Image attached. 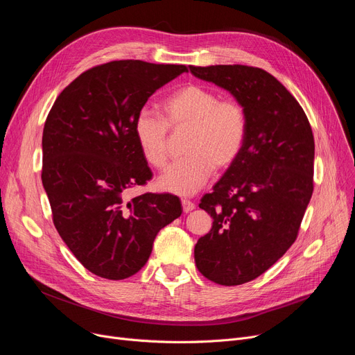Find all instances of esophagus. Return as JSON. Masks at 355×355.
<instances>
[{"instance_id":"1","label":"esophagus","mask_w":355,"mask_h":355,"mask_svg":"<svg viewBox=\"0 0 355 355\" xmlns=\"http://www.w3.org/2000/svg\"><path fill=\"white\" fill-rule=\"evenodd\" d=\"M181 204H182V210H184V213H190V211H193V210L196 209V204H194L193 201L187 200V198L181 200Z\"/></svg>"}]
</instances>
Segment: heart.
Instances as JSON below:
<instances>
[{
  "label": "heart",
  "instance_id": "obj_1",
  "mask_svg": "<svg viewBox=\"0 0 355 355\" xmlns=\"http://www.w3.org/2000/svg\"><path fill=\"white\" fill-rule=\"evenodd\" d=\"M164 118L142 109L134 134L145 161L158 170L168 162V126L189 129L184 153L158 180L159 189L177 196L197 193L216 170L230 166L243 148L246 110L234 99H220L207 86H182L161 103Z\"/></svg>",
  "mask_w": 355,
  "mask_h": 355
}]
</instances>
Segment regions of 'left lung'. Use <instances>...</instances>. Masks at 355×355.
I'll use <instances>...</instances> for the list:
<instances>
[{
  "label": "left lung",
  "instance_id": "8db88e82",
  "mask_svg": "<svg viewBox=\"0 0 355 355\" xmlns=\"http://www.w3.org/2000/svg\"><path fill=\"white\" fill-rule=\"evenodd\" d=\"M190 71L230 92L246 110L241 153L201 198L213 226L194 248L202 276L241 285L265 273L296 240L313 191L312 129L301 105L263 69L216 64Z\"/></svg>",
  "mask_w": 355,
  "mask_h": 355
}]
</instances>
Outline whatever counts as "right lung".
<instances>
[{
  "label": "right lung",
  "mask_w": 355,
  "mask_h": 355,
  "mask_svg": "<svg viewBox=\"0 0 355 355\" xmlns=\"http://www.w3.org/2000/svg\"><path fill=\"white\" fill-rule=\"evenodd\" d=\"M182 64L116 60L92 67L55 99L43 129L42 181L60 237L92 273L121 281L144 268L158 232L181 216L173 194L128 189L153 173L134 123L148 98Z\"/></svg>",
  "instance_id": "add662e5"
}]
</instances>
